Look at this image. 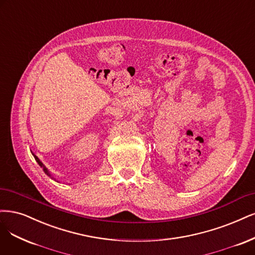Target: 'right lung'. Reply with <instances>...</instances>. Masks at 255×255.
Returning <instances> with one entry per match:
<instances>
[{
	"mask_svg": "<svg viewBox=\"0 0 255 255\" xmlns=\"http://www.w3.org/2000/svg\"><path fill=\"white\" fill-rule=\"evenodd\" d=\"M33 156H34V155H33ZM34 159H36V160H37V162H38V163H39V165H40V166H43V170H44V172H45V173H46V174H47V175H48V176H50V174H49V173H48V171H47V169H46V168H45V166H44V165H43V163H42V162H41V161H40V159H39V158H38V157H37V156H34Z\"/></svg>",
	"mask_w": 255,
	"mask_h": 255,
	"instance_id": "add662e5",
	"label": "right lung"
}]
</instances>
